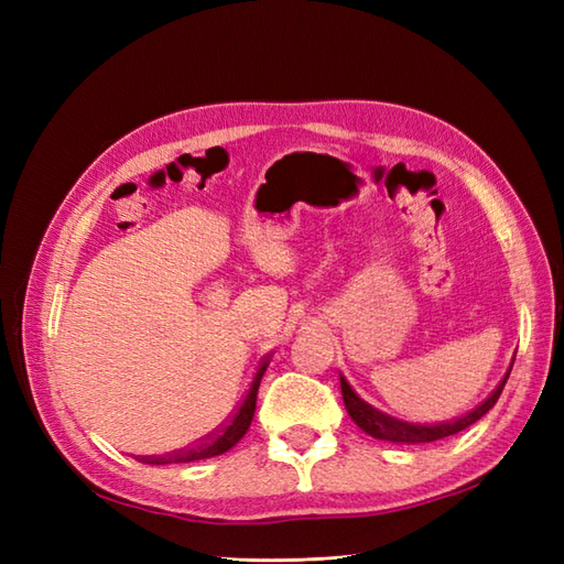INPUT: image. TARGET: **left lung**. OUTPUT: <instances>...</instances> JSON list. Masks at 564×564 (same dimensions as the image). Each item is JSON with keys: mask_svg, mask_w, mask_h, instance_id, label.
<instances>
[{"mask_svg": "<svg viewBox=\"0 0 564 564\" xmlns=\"http://www.w3.org/2000/svg\"><path fill=\"white\" fill-rule=\"evenodd\" d=\"M509 373H511V368H509ZM509 373L499 380L495 392L489 394L482 404H477L473 412L463 414L460 419H451V422H438V424H410V422H402V419H394L386 412L376 410L373 404H368L366 400L358 398L344 376H341V394H344L346 412H349V416L358 424V429H364L368 436L380 438V441H392V443H431V441H441L446 436L458 434V431L475 424L477 419H482L497 404L499 394H501V390H505L507 380H509Z\"/></svg>", "mask_w": 564, "mask_h": 564, "instance_id": "obj_1", "label": "left lung"}]
</instances>
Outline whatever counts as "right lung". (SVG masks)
<instances>
[{
	"mask_svg": "<svg viewBox=\"0 0 564 564\" xmlns=\"http://www.w3.org/2000/svg\"><path fill=\"white\" fill-rule=\"evenodd\" d=\"M271 356H267L261 361L254 380H251V388L247 390V394L242 398V402L237 404V410L230 414L225 424H220L215 431H210L208 436L198 438L194 446L188 448H178L170 455H142V463L148 465H170V463H194V460H203V458H213V455H220L225 451H230L235 443L242 438L247 431L251 419H254V410H257V392H259V382L263 378V370L269 368Z\"/></svg>",
	"mask_w": 564,
	"mask_h": 564,
	"instance_id": "right-lung-1",
	"label": "right lung"
}]
</instances>
